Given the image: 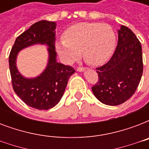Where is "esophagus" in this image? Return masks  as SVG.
<instances>
[{
    "mask_svg": "<svg viewBox=\"0 0 149 149\" xmlns=\"http://www.w3.org/2000/svg\"><path fill=\"white\" fill-rule=\"evenodd\" d=\"M85 70H86V69L84 67H78L77 69V71H78V72H83V71H84Z\"/></svg>",
    "mask_w": 149,
    "mask_h": 149,
    "instance_id": "34e87169",
    "label": "esophagus"
}]
</instances>
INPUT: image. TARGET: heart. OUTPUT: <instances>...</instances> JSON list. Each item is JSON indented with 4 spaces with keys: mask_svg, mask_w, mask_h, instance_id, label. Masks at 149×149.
I'll use <instances>...</instances> for the list:
<instances>
[{
    "mask_svg": "<svg viewBox=\"0 0 149 149\" xmlns=\"http://www.w3.org/2000/svg\"><path fill=\"white\" fill-rule=\"evenodd\" d=\"M115 45V33L110 25L98 22H81L65 31L64 39L56 42V49L68 64L74 63L82 52L86 63L100 65L111 58Z\"/></svg>",
    "mask_w": 149,
    "mask_h": 149,
    "instance_id": "obj_1",
    "label": "heart"
}]
</instances>
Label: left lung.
Returning a JSON list of instances; mask_svg holds the SVG:
<instances>
[{"label":"left lung","mask_w":149,"mask_h":149,"mask_svg":"<svg viewBox=\"0 0 149 149\" xmlns=\"http://www.w3.org/2000/svg\"><path fill=\"white\" fill-rule=\"evenodd\" d=\"M115 52L105 65L97 68L98 82L92 87L96 97L107 105L116 106L129 99L136 91L143 72L142 49L139 39L121 25Z\"/></svg>","instance_id":"left-lung-1"}]
</instances>
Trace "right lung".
<instances>
[{
  "label": "right lung",
  "instance_id": "right-lung-1",
  "mask_svg": "<svg viewBox=\"0 0 149 149\" xmlns=\"http://www.w3.org/2000/svg\"><path fill=\"white\" fill-rule=\"evenodd\" d=\"M56 23L39 21L20 35L15 42L10 56L9 67L14 91L23 101L38 110H49L60 101L74 69L56 60L55 49ZM34 45H45L49 54L43 72L36 77L28 78L18 71L17 57L20 51Z\"/></svg>",
  "mask_w": 149,
  "mask_h": 149
}]
</instances>
